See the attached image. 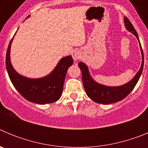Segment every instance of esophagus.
Wrapping results in <instances>:
<instances>
[{
  "label": "esophagus",
  "mask_w": 148,
  "mask_h": 148,
  "mask_svg": "<svg viewBox=\"0 0 148 148\" xmlns=\"http://www.w3.org/2000/svg\"><path fill=\"white\" fill-rule=\"evenodd\" d=\"M72 56H73V60L75 61H77L82 58V53L79 50H74L73 54H72Z\"/></svg>",
  "instance_id": "obj_1"
}]
</instances>
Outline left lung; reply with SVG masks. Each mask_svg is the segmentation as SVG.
<instances>
[{
  "instance_id": "1",
  "label": "left lung",
  "mask_w": 148,
  "mask_h": 148,
  "mask_svg": "<svg viewBox=\"0 0 148 148\" xmlns=\"http://www.w3.org/2000/svg\"><path fill=\"white\" fill-rule=\"evenodd\" d=\"M124 21H125V25L127 29L135 35L139 42L142 56V65H141V67L138 73L136 74L135 76L133 77V79L129 82L121 86H119V87H108V86L100 84L95 81H94L89 73L88 67L87 65L83 62L78 63V66L82 70V82H83V85L86 93L90 97V99H91L96 103L108 104L117 102V101H119L124 99L130 93V92L135 87L136 84L142 75L144 66V55L143 52H142V46H141L140 41L138 39V34L133 26L132 25V23L126 17H125Z\"/></svg>"
}]
</instances>
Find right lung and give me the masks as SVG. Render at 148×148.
Returning a JSON list of instances; mask_svg holds the SVG:
<instances>
[{
	"mask_svg": "<svg viewBox=\"0 0 148 148\" xmlns=\"http://www.w3.org/2000/svg\"><path fill=\"white\" fill-rule=\"evenodd\" d=\"M13 38L9 44L6 56V70L13 86L24 99L29 101L39 104L56 102L62 94L68 68L73 64L72 56L61 58L56 68L47 76L39 78H27L17 73L11 64L10 49Z\"/></svg>",
	"mask_w": 148,
	"mask_h": 148,
	"instance_id": "right-lung-1",
	"label": "right lung"
}]
</instances>
